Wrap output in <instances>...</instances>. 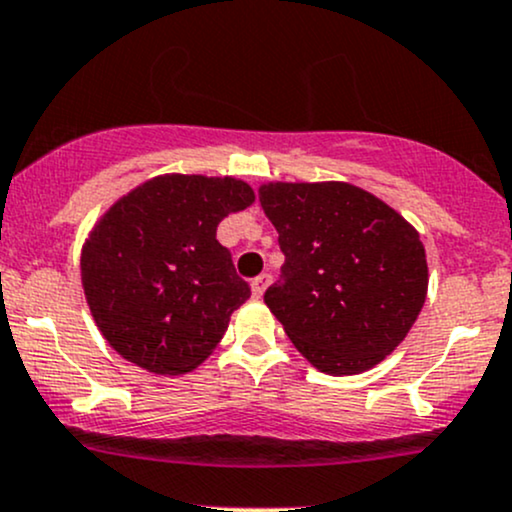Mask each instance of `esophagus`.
<instances>
[{"label":"esophagus","mask_w":512,"mask_h":512,"mask_svg":"<svg viewBox=\"0 0 512 512\" xmlns=\"http://www.w3.org/2000/svg\"><path fill=\"white\" fill-rule=\"evenodd\" d=\"M268 285H271V275L261 273V275H258V278L251 280V295L263 297V292H266Z\"/></svg>","instance_id":"1"}]
</instances>
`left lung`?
<instances>
[{
	"label": "left lung",
	"mask_w": 512,
	"mask_h": 512,
	"mask_svg": "<svg viewBox=\"0 0 512 512\" xmlns=\"http://www.w3.org/2000/svg\"><path fill=\"white\" fill-rule=\"evenodd\" d=\"M258 200L285 254L263 300L287 338L326 375H360L382 363L428 295L416 229L343 181L263 183Z\"/></svg>",
	"instance_id": "left-lung-1"
}]
</instances>
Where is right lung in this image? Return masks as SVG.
I'll list each match as a JSON object with an SVG mask.
<instances>
[{"instance_id":"add662e5","label":"right lung","mask_w":512,"mask_h":512,"mask_svg":"<svg viewBox=\"0 0 512 512\" xmlns=\"http://www.w3.org/2000/svg\"><path fill=\"white\" fill-rule=\"evenodd\" d=\"M254 200L232 176L164 174L103 212L82 246V287L108 346L154 375L203 363L251 295L217 225Z\"/></svg>"}]
</instances>
